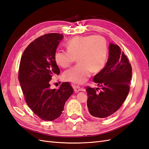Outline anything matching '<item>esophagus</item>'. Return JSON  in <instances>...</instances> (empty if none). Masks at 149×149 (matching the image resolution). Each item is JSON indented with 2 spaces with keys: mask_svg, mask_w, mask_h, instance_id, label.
I'll return each mask as SVG.
<instances>
[{
  "mask_svg": "<svg viewBox=\"0 0 149 149\" xmlns=\"http://www.w3.org/2000/svg\"><path fill=\"white\" fill-rule=\"evenodd\" d=\"M74 91L75 92H79L80 91H83V88H81L80 86H74Z\"/></svg>",
  "mask_w": 149,
  "mask_h": 149,
  "instance_id": "1",
  "label": "esophagus"
}]
</instances>
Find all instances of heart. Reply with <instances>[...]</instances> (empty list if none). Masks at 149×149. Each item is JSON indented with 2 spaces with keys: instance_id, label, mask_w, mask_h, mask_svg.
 I'll return each instance as SVG.
<instances>
[{
  "instance_id": "heart-1",
  "label": "heart",
  "mask_w": 149,
  "mask_h": 149,
  "mask_svg": "<svg viewBox=\"0 0 149 149\" xmlns=\"http://www.w3.org/2000/svg\"><path fill=\"white\" fill-rule=\"evenodd\" d=\"M67 51L58 49L54 60L62 68H67L77 58L78 64L65 72L66 81L81 84L105 67L107 58V44L101 36H76L66 44Z\"/></svg>"
}]
</instances>
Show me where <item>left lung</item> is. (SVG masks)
Instances as JSON below:
<instances>
[{"label":"left lung","mask_w":149,"mask_h":149,"mask_svg":"<svg viewBox=\"0 0 149 149\" xmlns=\"http://www.w3.org/2000/svg\"><path fill=\"white\" fill-rule=\"evenodd\" d=\"M132 68L128 58L117 44H110L105 67L95 75L93 81L101 87L86 86L89 113L97 118H105L115 113L128 95Z\"/></svg>","instance_id":"left-lung-1"}]
</instances>
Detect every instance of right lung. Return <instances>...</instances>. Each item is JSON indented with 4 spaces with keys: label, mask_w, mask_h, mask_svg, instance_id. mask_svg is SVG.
Returning <instances> with one entry per match:
<instances>
[{
    "label": "right lung",
    "mask_w": 149,
    "mask_h": 149,
    "mask_svg": "<svg viewBox=\"0 0 149 149\" xmlns=\"http://www.w3.org/2000/svg\"><path fill=\"white\" fill-rule=\"evenodd\" d=\"M63 37V34L51 33L38 37L26 47L21 58L18 79L25 102L44 120L58 118L74 93L68 82L62 83L57 90L50 88L52 76L60 73L54 53Z\"/></svg>",
    "instance_id": "right-lung-1"
}]
</instances>
